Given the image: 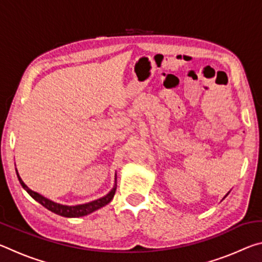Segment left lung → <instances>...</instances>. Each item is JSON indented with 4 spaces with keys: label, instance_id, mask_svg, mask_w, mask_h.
<instances>
[{
    "label": "left lung",
    "instance_id": "left-lung-1",
    "mask_svg": "<svg viewBox=\"0 0 262 262\" xmlns=\"http://www.w3.org/2000/svg\"><path fill=\"white\" fill-rule=\"evenodd\" d=\"M229 193H230V192H229ZM229 193H228V194H229ZM228 194H227V195H225V196H224V198H227V196H228ZM224 198H223V199H224Z\"/></svg>",
    "mask_w": 262,
    "mask_h": 262
}]
</instances>
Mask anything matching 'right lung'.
Here are the masks:
<instances>
[{"instance_id":"obj_1","label":"right lung","mask_w":262,"mask_h":262,"mask_svg":"<svg viewBox=\"0 0 262 262\" xmlns=\"http://www.w3.org/2000/svg\"><path fill=\"white\" fill-rule=\"evenodd\" d=\"M16 173H17V178H18L19 183L21 185V187H23L26 192H28L31 196L34 199L35 201L40 203V205H42L45 208H47L48 210L54 212V214H57V215L63 216V217H82V216L91 214V212H94L96 210L100 209V208H103L104 206L108 205V203L112 201V199L115 194V190H117V174H115V178H114L115 184L113 186V188L111 189L107 194L104 195L103 198H99V199H97V200H94L91 202L83 203V205H76V206L61 205V203L52 201V200H50V199L43 196V195L34 192V190H32V189H30L28 186L24 184V181L21 180V178L18 174V171H17V168H16Z\"/></svg>"}]
</instances>
